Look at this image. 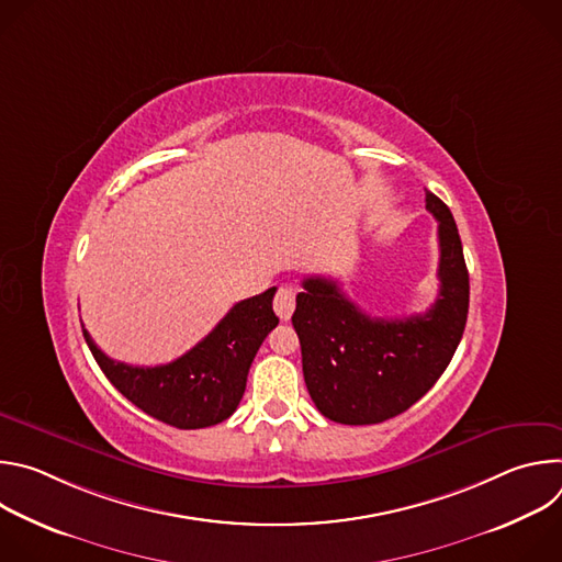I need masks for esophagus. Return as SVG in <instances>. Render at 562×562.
Here are the masks:
<instances>
[{"label":"esophagus","instance_id":"obj_1","mask_svg":"<svg viewBox=\"0 0 562 562\" xmlns=\"http://www.w3.org/2000/svg\"><path fill=\"white\" fill-rule=\"evenodd\" d=\"M273 308L282 319H289L295 308V291L291 286H280L273 297Z\"/></svg>","mask_w":562,"mask_h":562}]
</instances>
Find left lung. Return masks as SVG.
Returning <instances> with one entry per match:
<instances>
[{
    "instance_id": "1",
    "label": "left lung",
    "mask_w": 562,
    "mask_h": 562,
    "mask_svg": "<svg viewBox=\"0 0 562 562\" xmlns=\"http://www.w3.org/2000/svg\"><path fill=\"white\" fill-rule=\"evenodd\" d=\"M438 220L440 291L425 313L371 317L336 280L311 276L291 317L317 412L342 425H378L407 412L449 367L469 311V273L449 206L427 191Z\"/></svg>"
}]
</instances>
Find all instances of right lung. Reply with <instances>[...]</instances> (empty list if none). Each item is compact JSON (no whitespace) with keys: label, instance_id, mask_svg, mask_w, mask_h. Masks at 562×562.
Listing matches in <instances>:
<instances>
[{"label":"right lung","instance_id":"right-lung-1","mask_svg":"<svg viewBox=\"0 0 562 562\" xmlns=\"http://www.w3.org/2000/svg\"><path fill=\"white\" fill-rule=\"evenodd\" d=\"M273 295L276 286L237 302L191 351L159 367L111 360L82 331L104 375L137 409L178 429H202L226 420L243 400L251 362L278 325Z\"/></svg>","mask_w":562,"mask_h":562}]
</instances>
